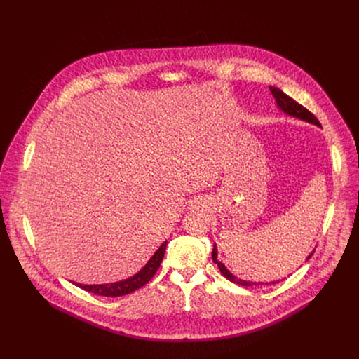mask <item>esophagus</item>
<instances>
[{"label": "esophagus", "instance_id": "esophagus-1", "mask_svg": "<svg viewBox=\"0 0 359 359\" xmlns=\"http://www.w3.org/2000/svg\"><path fill=\"white\" fill-rule=\"evenodd\" d=\"M190 206H191V209H198L200 206H203V203L200 200H193Z\"/></svg>", "mask_w": 359, "mask_h": 359}]
</instances>
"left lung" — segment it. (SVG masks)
<instances>
[{"instance_id":"obj_1","label":"left lung","mask_w":359,"mask_h":359,"mask_svg":"<svg viewBox=\"0 0 359 359\" xmlns=\"http://www.w3.org/2000/svg\"><path fill=\"white\" fill-rule=\"evenodd\" d=\"M270 90H271V93H273V96L276 97V102H277V105H278V108L281 109V111H284L287 115H290V116H294V118H298V119H302V121H305V122H310V123H314V125H317V126H321V123H320V121L309 111L306 108H304L302 105H299L298 102H295L292 97H290L288 95H285L281 89H278V88H276V86H270ZM212 255H213V262L217 264V267H219V270H220V273L227 278V280H230L231 283H236V284H240V285H245V287H251V285H260V284H264V283H250V281H244V280H240V278H237V277H234L226 267H224V264L223 263H220L219 260H217V248H216V244H215V247H213V252H212ZM311 255H313V252L309 255V259L306 260H310L311 259ZM278 281H273V283H266V285H269V284H277Z\"/></svg>"}]
</instances>
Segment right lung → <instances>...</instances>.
<instances>
[{"mask_svg": "<svg viewBox=\"0 0 359 359\" xmlns=\"http://www.w3.org/2000/svg\"><path fill=\"white\" fill-rule=\"evenodd\" d=\"M166 245H168V241H165L158 248V251L151 255V259L137 274H135L133 277H130L128 280L111 283V284H99V285H82V284H76V285L88 292H92L96 295H104V297H121V295L130 294V292L139 290L140 287H143L144 284H147L153 278V276L156 274V271L161 267V263L165 257Z\"/></svg>", "mask_w": 359, "mask_h": 359, "instance_id": "obj_1", "label": "right lung"}]
</instances>
